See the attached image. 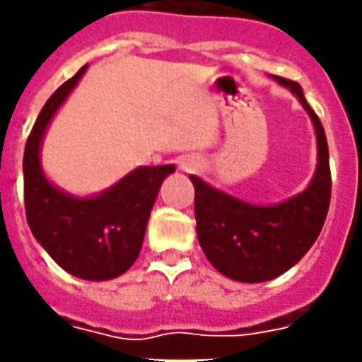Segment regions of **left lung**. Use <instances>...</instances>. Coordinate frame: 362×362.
<instances>
[{
    "mask_svg": "<svg viewBox=\"0 0 362 362\" xmlns=\"http://www.w3.org/2000/svg\"><path fill=\"white\" fill-rule=\"evenodd\" d=\"M299 97L317 131L319 163L311 185L279 205L259 207L189 175L195 187V219L201 249L225 277L241 283H263L297 265L321 233L331 203L329 145L321 119L305 101L297 81L277 77Z\"/></svg>",
    "mask_w": 362,
    "mask_h": 362,
    "instance_id": "left-lung-1",
    "label": "left lung"
}]
</instances>
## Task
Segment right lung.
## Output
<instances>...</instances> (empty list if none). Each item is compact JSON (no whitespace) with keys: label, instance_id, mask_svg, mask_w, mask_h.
<instances>
[{"label":"right lung","instance_id":"right-lung-1","mask_svg":"<svg viewBox=\"0 0 362 362\" xmlns=\"http://www.w3.org/2000/svg\"><path fill=\"white\" fill-rule=\"evenodd\" d=\"M87 65L47 99L23 153V199L29 229L57 265L75 277L107 281L123 275L141 251L159 187L173 165L139 167L117 185L89 199L65 195L45 179L40 145L51 117L71 93Z\"/></svg>","mask_w":362,"mask_h":362}]
</instances>
